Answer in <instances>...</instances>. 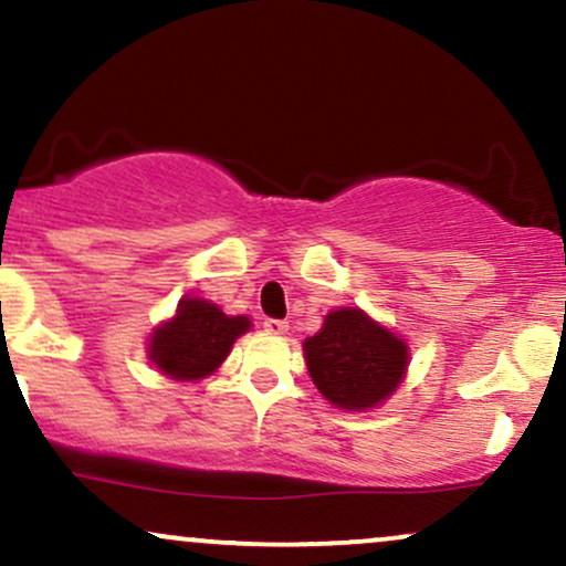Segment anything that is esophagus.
<instances>
[{
  "mask_svg": "<svg viewBox=\"0 0 566 566\" xmlns=\"http://www.w3.org/2000/svg\"><path fill=\"white\" fill-rule=\"evenodd\" d=\"M262 328L268 331V334H277V336L289 334V323H285V321H275V317H264Z\"/></svg>",
  "mask_w": 566,
  "mask_h": 566,
  "instance_id": "34e87169",
  "label": "esophagus"
}]
</instances>
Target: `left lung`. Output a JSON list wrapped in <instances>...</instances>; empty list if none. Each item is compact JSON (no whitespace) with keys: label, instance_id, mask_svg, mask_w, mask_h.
<instances>
[{"label":"left lung","instance_id":"1","mask_svg":"<svg viewBox=\"0 0 566 566\" xmlns=\"http://www.w3.org/2000/svg\"><path fill=\"white\" fill-rule=\"evenodd\" d=\"M315 387L344 410H365L387 400L408 368V344L360 310H336L321 334L304 342Z\"/></svg>","mask_w":566,"mask_h":566}]
</instances>
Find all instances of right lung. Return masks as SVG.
Instances as JSON below:
<instances>
[{"label": "right lung", "instance_id": "obj_1", "mask_svg": "<svg viewBox=\"0 0 566 566\" xmlns=\"http://www.w3.org/2000/svg\"><path fill=\"white\" fill-rule=\"evenodd\" d=\"M249 325V317H228L203 298H182L175 321L153 334L150 360L179 381L203 378L222 365L232 342L245 334Z\"/></svg>", "mask_w": 566, "mask_h": 566}]
</instances>
